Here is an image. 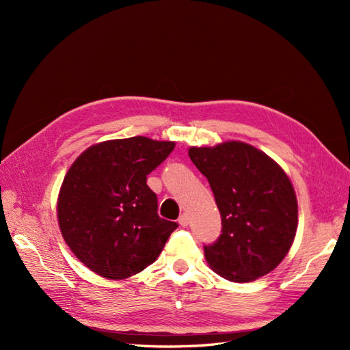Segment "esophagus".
<instances>
[{
	"instance_id": "esophagus-1",
	"label": "esophagus",
	"mask_w": 350,
	"mask_h": 350,
	"mask_svg": "<svg viewBox=\"0 0 350 350\" xmlns=\"http://www.w3.org/2000/svg\"><path fill=\"white\" fill-rule=\"evenodd\" d=\"M178 224L181 225L183 228H187V226H188V224H189V219H188V216H187V215H181V216H179V219H178Z\"/></svg>"
}]
</instances>
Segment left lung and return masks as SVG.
<instances>
[{
	"label": "left lung",
	"mask_w": 350,
	"mask_h": 350,
	"mask_svg": "<svg viewBox=\"0 0 350 350\" xmlns=\"http://www.w3.org/2000/svg\"><path fill=\"white\" fill-rule=\"evenodd\" d=\"M188 156L207 178L221 216V235L204 247L210 269L235 283L276 269L298 229V200L283 167L238 140L191 146Z\"/></svg>",
	"instance_id": "left-lung-1"
}]
</instances>
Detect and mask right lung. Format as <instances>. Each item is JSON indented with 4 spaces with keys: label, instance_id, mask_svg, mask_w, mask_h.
<instances>
[{
    "label": "right lung",
    "instance_id": "add662e5",
    "mask_svg": "<svg viewBox=\"0 0 350 350\" xmlns=\"http://www.w3.org/2000/svg\"><path fill=\"white\" fill-rule=\"evenodd\" d=\"M175 142L137 135L88 147L67 171L57 219L68 248L98 276L122 280L156 261L175 221L157 216L147 175Z\"/></svg>",
    "mask_w": 350,
    "mask_h": 350
}]
</instances>
